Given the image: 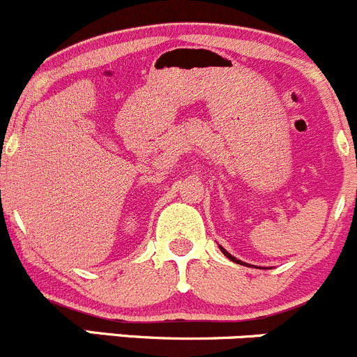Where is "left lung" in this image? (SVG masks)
Listing matches in <instances>:
<instances>
[{
  "label": "left lung",
  "instance_id": "obj_1",
  "mask_svg": "<svg viewBox=\"0 0 357 357\" xmlns=\"http://www.w3.org/2000/svg\"><path fill=\"white\" fill-rule=\"evenodd\" d=\"M219 248H220V251H222V253L226 255V257L229 258V260H231V261H236V264H239V265H246V267H248V264H245V261H241V260H238V258H234V257H232V255H231V253H227V251L224 250L222 246H219Z\"/></svg>",
  "mask_w": 357,
  "mask_h": 357
}]
</instances>
